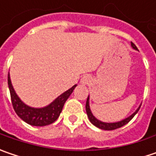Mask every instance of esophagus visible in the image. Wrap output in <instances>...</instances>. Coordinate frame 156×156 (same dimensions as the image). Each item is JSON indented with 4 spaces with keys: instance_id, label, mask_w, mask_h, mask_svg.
Masks as SVG:
<instances>
[{
    "instance_id": "obj_1",
    "label": "esophagus",
    "mask_w": 156,
    "mask_h": 156,
    "mask_svg": "<svg viewBox=\"0 0 156 156\" xmlns=\"http://www.w3.org/2000/svg\"><path fill=\"white\" fill-rule=\"evenodd\" d=\"M91 76L90 75H85L83 76V78H81V83L85 84V85H88L91 82Z\"/></svg>"
}]
</instances>
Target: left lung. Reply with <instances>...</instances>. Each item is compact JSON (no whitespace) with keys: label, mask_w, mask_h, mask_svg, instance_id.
Segmentation results:
<instances>
[{"label":"left lung","mask_w":156,"mask_h":156,"mask_svg":"<svg viewBox=\"0 0 156 156\" xmlns=\"http://www.w3.org/2000/svg\"><path fill=\"white\" fill-rule=\"evenodd\" d=\"M132 46H133V48L134 49H138L137 47L133 44V42H132ZM140 108H140H139L132 115H130L129 117L125 118L124 120H122V121H120V122H117V123H103V122H101V121L97 120L96 118H95V117L93 115V114H92V112H91V110H90V108H89V97H87V103H86V110H87V116H88L90 122L94 124V125H95L96 127H98V128L102 129V130H107V131L115 130V129H117V128H120V127L124 126V125H125L126 124H128V123L133 119V116L138 113V111H139Z\"/></svg>","instance_id":"obj_1"}]
</instances>
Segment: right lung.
<instances>
[{"label":"right lung","instance_id":"obj_1","mask_svg":"<svg viewBox=\"0 0 156 156\" xmlns=\"http://www.w3.org/2000/svg\"><path fill=\"white\" fill-rule=\"evenodd\" d=\"M8 85L9 88L11 102L15 112L25 123L33 126H45L54 123L59 117L60 113L62 110L65 101H67V99L73 92L74 88L76 87L75 85L71 88H69L68 91L64 92L58 98H56L50 105L42 108H34L25 105L16 95L11 85L9 73L8 75Z\"/></svg>","mask_w":156,"mask_h":156}]
</instances>
